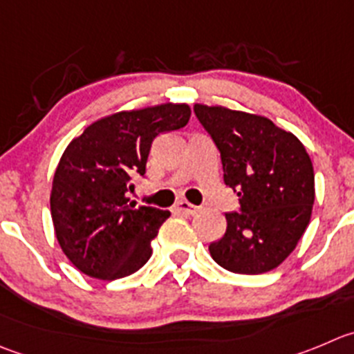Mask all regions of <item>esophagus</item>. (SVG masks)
<instances>
[{
	"instance_id": "obj_1",
	"label": "esophagus",
	"mask_w": 354,
	"mask_h": 354,
	"mask_svg": "<svg viewBox=\"0 0 354 354\" xmlns=\"http://www.w3.org/2000/svg\"><path fill=\"white\" fill-rule=\"evenodd\" d=\"M175 212H180V214H186V215H194L200 208L196 205H191L189 201H179V203L174 207Z\"/></svg>"
}]
</instances>
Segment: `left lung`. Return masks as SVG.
Masks as SVG:
<instances>
[{
    "label": "left lung",
    "instance_id": "left-lung-1",
    "mask_svg": "<svg viewBox=\"0 0 354 354\" xmlns=\"http://www.w3.org/2000/svg\"><path fill=\"white\" fill-rule=\"evenodd\" d=\"M194 113L221 151L224 183L241 205V212L225 214V234L208 247L212 259L240 274L278 268L311 218L315 171L308 151L259 114L203 104H194Z\"/></svg>",
    "mask_w": 354,
    "mask_h": 354
}]
</instances>
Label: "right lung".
<instances>
[{"mask_svg":"<svg viewBox=\"0 0 354 354\" xmlns=\"http://www.w3.org/2000/svg\"><path fill=\"white\" fill-rule=\"evenodd\" d=\"M187 104L121 111L88 124L60 156L50 193L57 241L74 268L99 280L133 274L149 261L168 210L130 203L154 137L186 127Z\"/></svg>","mask_w":354,"mask_h":354,"instance_id":"1","label":"right lung"}]
</instances>
